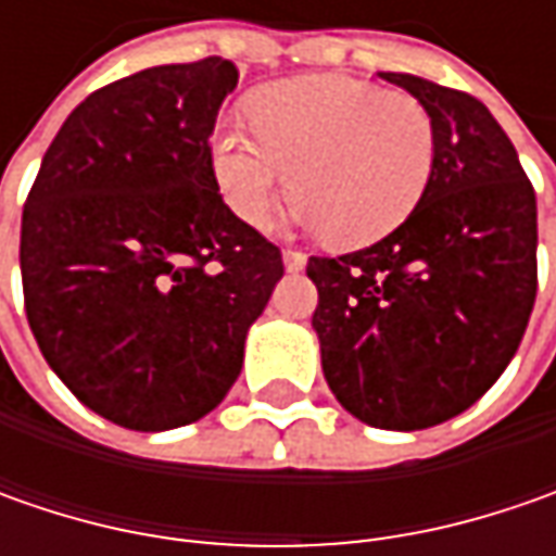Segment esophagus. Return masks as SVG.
<instances>
[{
  "instance_id": "1",
  "label": "esophagus",
  "mask_w": 556,
  "mask_h": 556,
  "mask_svg": "<svg viewBox=\"0 0 556 556\" xmlns=\"http://www.w3.org/2000/svg\"><path fill=\"white\" fill-rule=\"evenodd\" d=\"M281 260H285V268H288V271H300V268L306 266V253H300V250H285Z\"/></svg>"
}]
</instances>
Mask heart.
<instances>
[{
  "label": "heart",
  "instance_id": "heart-1",
  "mask_svg": "<svg viewBox=\"0 0 556 556\" xmlns=\"http://www.w3.org/2000/svg\"><path fill=\"white\" fill-rule=\"evenodd\" d=\"M244 126L223 123L210 141V169L225 206L266 228L290 194L293 219L333 244L380 241L424 198L437 129L408 92L333 74L290 76L247 98Z\"/></svg>",
  "mask_w": 556,
  "mask_h": 556
}]
</instances>
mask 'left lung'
<instances>
[{
	"mask_svg": "<svg viewBox=\"0 0 556 556\" xmlns=\"http://www.w3.org/2000/svg\"><path fill=\"white\" fill-rule=\"evenodd\" d=\"M380 79L427 108L433 176L383 241L312 256V328L350 415L377 430H427L467 412L517 353L535 303L539 210L482 101L415 74Z\"/></svg>",
	"mask_w": 556,
	"mask_h": 556,
	"instance_id": "8db88e82",
	"label": "left lung"
}]
</instances>
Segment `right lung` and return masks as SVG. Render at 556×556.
Instances as JSON below:
<instances>
[{"mask_svg": "<svg viewBox=\"0 0 556 556\" xmlns=\"http://www.w3.org/2000/svg\"><path fill=\"white\" fill-rule=\"evenodd\" d=\"M238 71L161 64L76 104L21 219L30 331L64 387L141 433L210 415L285 275L216 188L210 136Z\"/></svg>", "mask_w": 556, "mask_h": 556, "instance_id": "add662e5", "label": "right lung"}]
</instances>
